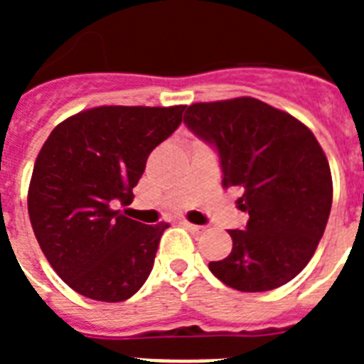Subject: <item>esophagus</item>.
<instances>
[{"label":"esophagus","mask_w":364,"mask_h":364,"mask_svg":"<svg viewBox=\"0 0 364 364\" xmlns=\"http://www.w3.org/2000/svg\"><path fill=\"white\" fill-rule=\"evenodd\" d=\"M184 224L186 230H189L191 233H202V231H205L204 226H197V224H191V222H182Z\"/></svg>","instance_id":"obj_1"}]
</instances>
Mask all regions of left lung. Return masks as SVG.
Returning a JSON list of instances; mask_svg holds the SVG:
<instances>
[{
  "label": "left lung",
  "mask_w": 364,
  "mask_h": 364,
  "mask_svg": "<svg viewBox=\"0 0 364 364\" xmlns=\"http://www.w3.org/2000/svg\"><path fill=\"white\" fill-rule=\"evenodd\" d=\"M184 124L217 149L222 186L239 188L244 230L233 250L210 262L218 281L239 291L290 282L314 257L332 210V173L314 133L257 98L189 105Z\"/></svg>",
  "instance_id": "8db88e82"
}]
</instances>
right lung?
I'll list each match as a JSON object with an SVG mask.
<instances>
[{
    "label": "right lung",
    "instance_id": "right-lung-1",
    "mask_svg": "<svg viewBox=\"0 0 364 364\" xmlns=\"http://www.w3.org/2000/svg\"><path fill=\"white\" fill-rule=\"evenodd\" d=\"M184 109H87L41 147L28 186L32 230L54 272L83 297L125 301L149 277L169 226H146L114 205L131 204L147 156L175 133Z\"/></svg>",
    "mask_w": 364,
    "mask_h": 364
}]
</instances>
